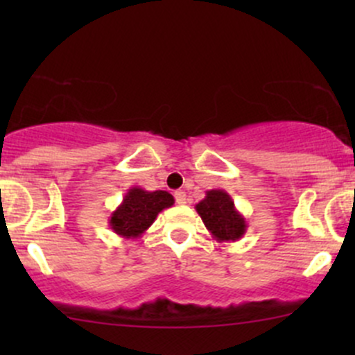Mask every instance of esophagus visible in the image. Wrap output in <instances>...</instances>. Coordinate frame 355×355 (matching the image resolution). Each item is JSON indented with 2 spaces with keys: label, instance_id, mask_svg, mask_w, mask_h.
<instances>
[{
  "label": "esophagus",
  "instance_id": "obj_1",
  "mask_svg": "<svg viewBox=\"0 0 355 355\" xmlns=\"http://www.w3.org/2000/svg\"><path fill=\"white\" fill-rule=\"evenodd\" d=\"M175 200H177V203H180V205H183V203H185V200H187L185 191H183V190L175 191Z\"/></svg>",
  "mask_w": 355,
  "mask_h": 355
}]
</instances>
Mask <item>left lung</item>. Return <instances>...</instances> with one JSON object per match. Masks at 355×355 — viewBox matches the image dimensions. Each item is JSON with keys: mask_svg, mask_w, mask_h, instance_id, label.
<instances>
[{"mask_svg": "<svg viewBox=\"0 0 355 355\" xmlns=\"http://www.w3.org/2000/svg\"><path fill=\"white\" fill-rule=\"evenodd\" d=\"M195 210L217 242H235L245 235V218L235 209L234 200L225 190H207L205 198L195 205Z\"/></svg>", "mask_w": 355, "mask_h": 355, "instance_id": "8db88e82", "label": "left lung"}]
</instances>
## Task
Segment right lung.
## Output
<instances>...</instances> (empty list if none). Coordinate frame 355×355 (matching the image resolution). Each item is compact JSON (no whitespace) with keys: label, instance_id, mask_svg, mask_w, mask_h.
<instances>
[{"label":"right lung","instance_id":"1","mask_svg":"<svg viewBox=\"0 0 355 355\" xmlns=\"http://www.w3.org/2000/svg\"><path fill=\"white\" fill-rule=\"evenodd\" d=\"M175 203L168 191H148L140 187H132L125 193L123 202L112 211L108 223L110 229L123 239H138L155 222L162 210Z\"/></svg>","mask_w":355,"mask_h":355}]
</instances>
